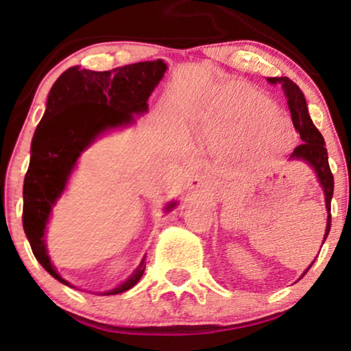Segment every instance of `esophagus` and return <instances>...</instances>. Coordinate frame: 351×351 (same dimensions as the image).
<instances>
[{
  "label": "esophagus",
  "instance_id": "34e87169",
  "mask_svg": "<svg viewBox=\"0 0 351 351\" xmlns=\"http://www.w3.org/2000/svg\"><path fill=\"white\" fill-rule=\"evenodd\" d=\"M189 188L194 191H199V193H204V191L208 188V181L202 175H195L189 181Z\"/></svg>",
  "mask_w": 351,
  "mask_h": 351
}]
</instances>
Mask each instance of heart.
I'll return each mask as SVG.
<instances>
[{
	"mask_svg": "<svg viewBox=\"0 0 351 351\" xmlns=\"http://www.w3.org/2000/svg\"><path fill=\"white\" fill-rule=\"evenodd\" d=\"M292 141V128L269 97L244 83L210 93L197 117V143L208 152L250 144L261 156H278Z\"/></svg>",
	"mask_w": 351,
	"mask_h": 351,
	"instance_id": "heart-1",
	"label": "heart"
}]
</instances>
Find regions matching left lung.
I'll return each instance as SVG.
<instances>
[{"mask_svg":"<svg viewBox=\"0 0 351 351\" xmlns=\"http://www.w3.org/2000/svg\"><path fill=\"white\" fill-rule=\"evenodd\" d=\"M268 82L273 83V85H276V83L278 85H281L282 91L286 93L287 104L292 115V123L303 141L300 146L293 149V152L291 154V158H289V160H300V162L308 163V165L315 170L317 183L321 184L322 193H324L326 210H328V223H326L324 239H322V244H324V241L328 239V234L330 231V200H332V194H334V176L329 168L328 149H326L324 138H322L319 130H317L315 127V123L311 121V117L308 114L305 96H303V93L300 88H298L297 83H293L291 78L287 77L268 78ZM313 263H315V261H313ZM311 265L303 271L300 279L305 276L306 271L311 268Z\"/></svg>","mask_w":351,"mask_h":351,"instance_id":"left-lung-1","label":"left lung"}]
</instances>
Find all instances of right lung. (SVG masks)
Segmentation results:
<instances>
[{
  "label": "right lung",
  "instance_id": "right-lung-1",
  "mask_svg": "<svg viewBox=\"0 0 351 351\" xmlns=\"http://www.w3.org/2000/svg\"><path fill=\"white\" fill-rule=\"evenodd\" d=\"M162 59L146 60L95 72L70 67L51 88L43 119L32 139L30 165L23 180L22 223L32 252L40 265L59 282L60 276L46 249L48 228L54 205L62 197L78 158L102 134L132 127L136 117L149 110V97L167 72ZM178 205H165L170 212ZM144 258L127 281L99 295H117L136 286L143 278ZM72 287V286H70Z\"/></svg>",
  "mask_w": 351,
  "mask_h": 351
}]
</instances>
